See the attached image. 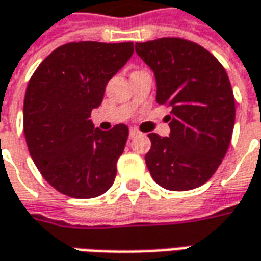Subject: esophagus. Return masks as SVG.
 I'll list each match as a JSON object with an SVG mask.
<instances>
[{
  "label": "esophagus",
  "instance_id": "obj_1",
  "mask_svg": "<svg viewBox=\"0 0 261 261\" xmlns=\"http://www.w3.org/2000/svg\"><path fill=\"white\" fill-rule=\"evenodd\" d=\"M140 134V131L137 128H130V139H134V137H137Z\"/></svg>",
  "mask_w": 261,
  "mask_h": 261
}]
</instances>
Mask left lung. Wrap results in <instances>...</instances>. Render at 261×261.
Returning a JSON list of instances; mask_svg holds the SVG:
<instances>
[{"mask_svg": "<svg viewBox=\"0 0 261 261\" xmlns=\"http://www.w3.org/2000/svg\"><path fill=\"white\" fill-rule=\"evenodd\" d=\"M156 77V101L172 107L169 137L150 133L146 165L169 191H189L211 179L228 150L236 102L220 62L193 41L165 37L136 43Z\"/></svg>", "mask_w": 261, "mask_h": 261, "instance_id": "left-lung-1", "label": "left lung"}]
</instances>
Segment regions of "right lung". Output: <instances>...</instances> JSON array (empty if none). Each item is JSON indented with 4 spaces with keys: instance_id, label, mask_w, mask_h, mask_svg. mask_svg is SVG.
Returning a JSON list of instances; mask_svg holds the SVG:
<instances>
[{
    "instance_id": "right-lung-1",
    "label": "right lung",
    "mask_w": 261,
    "mask_h": 261,
    "mask_svg": "<svg viewBox=\"0 0 261 261\" xmlns=\"http://www.w3.org/2000/svg\"><path fill=\"white\" fill-rule=\"evenodd\" d=\"M133 51L131 41L68 43L33 73L24 96V136L34 165L63 195L95 198L114 184L128 127L102 131L89 117Z\"/></svg>"
}]
</instances>
